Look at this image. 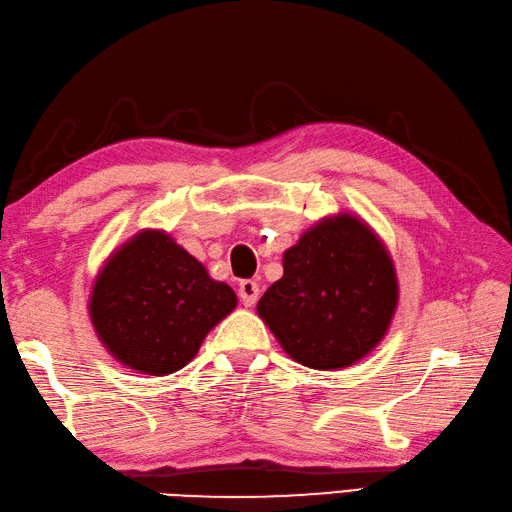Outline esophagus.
I'll return each instance as SVG.
<instances>
[{
    "instance_id": "1",
    "label": "esophagus",
    "mask_w": 512,
    "mask_h": 512,
    "mask_svg": "<svg viewBox=\"0 0 512 512\" xmlns=\"http://www.w3.org/2000/svg\"><path fill=\"white\" fill-rule=\"evenodd\" d=\"M238 296H241V302L245 307H254L260 296V289L254 280H241V285H238Z\"/></svg>"
}]
</instances>
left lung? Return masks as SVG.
Here are the masks:
<instances>
[{
  "mask_svg": "<svg viewBox=\"0 0 512 512\" xmlns=\"http://www.w3.org/2000/svg\"><path fill=\"white\" fill-rule=\"evenodd\" d=\"M400 287L393 258L351 212L320 218L283 254V278L258 300V316L302 367H351L387 336Z\"/></svg>",
  "mask_w": 512,
  "mask_h": 512,
  "instance_id": "obj_1",
  "label": "left lung"
}]
</instances>
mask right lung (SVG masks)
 <instances>
[{
	"label": "right lung",
	"mask_w": 512,
	"mask_h": 512,
	"mask_svg": "<svg viewBox=\"0 0 512 512\" xmlns=\"http://www.w3.org/2000/svg\"><path fill=\"white\" fill-rule=\"evenodd\" d=\"M238 305L234 289L163 229H141L106 258L88 314L110 356L143 375H168L190 362L218 322Z\"/></svg>",
	"instance_id": "right-lung-1"
}]
</instances>
